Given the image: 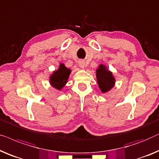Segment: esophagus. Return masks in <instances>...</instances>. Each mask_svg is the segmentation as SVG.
I'll list each match as a JSON object with an SVG mask.
<instances>
[{
  "label": "esophagus",
  "instance_id": "1",
  "mask_svg": "<svg viewBox=\"0 0 159 159\" xmlns=\"http://www.w3.org/2000/svg\"><path fill=\"white\" fill-rule=\"evenodd\" d=\"M79 65L81 68H84L85 66H86V64H85V62L84 61H80L79 62Z\"/></svg>",
  "mask_w": 159,
  "mask_h": 159
}]
</instances>
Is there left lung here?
Returning a JSON list of instances; mask_svg holds the SVG:
<instances>
[{
  "label": "left lung",
  "mask_w": 159,
  "mask_h": 159,
  "mask_svg": "<svg viewBox=\"0 0 159 159\" xmlns=\"http://www.w3.org/2000/svg\"><path fill=\"white\" fill-rule=\"evenodd\" d=\"M96 77L99 88L102 93H107L115 86L116 79L112 72L108 70L104 64H100L98 69H97Z\"/></svg>",
  "instance_id": "1"
}]
</instances>
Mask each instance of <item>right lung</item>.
<instances>
[{
    "instance_id": "right-lung-1",
    "label": "right lung",
    "mask_w": 159,
    "mask_h": 159,
    "mask_svg": "<svg viewBox=\"0 0 159 159\" xmlns=\"http://www.w3.org/2000/svg\"><path fill=\"white\" fill-rule=\"evenodd\" d=\"M70 73V69L66 67L63 63H60L58 70L54 71L52 74L50 75V84L54 88L61 90L67 82Z\"/></svg>"
}]
</instances>
